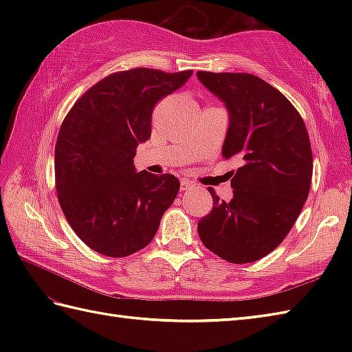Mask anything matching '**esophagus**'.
I'll return each instance as SVG.
<instances>
[{"instance_id": "esophagus-1", "label": "esophagus", "mask_w": 352, "mask_h": 352, "mask_svg": "<svg viewBox=\"0 0 352 352\" xmlns=\"http://www.w3.org/2000/svg\"><path fill=\"white\" fill-rule=\"evenodd\" d=\"M193 186H195V183H192L189 180H182V183H180L182 190H189V189L193 188Z\"/></svg>"}]
</instances>
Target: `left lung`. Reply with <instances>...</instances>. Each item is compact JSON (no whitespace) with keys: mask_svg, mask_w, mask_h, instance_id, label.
I'll list each match as a JSON object with an SVG mask.
<instances>
[{"mask_svg":"<svg viewBox=\"0 0 352 352\" xmlns=\"http://www.w3.org/2000/svg\"><path fill=\"white\" fill-rule=\"evenodd\" d=\"M226 104L228 130L222 157L241 164L231 172L233 198L212 188L210 214L198 222L207 250L230 263H252L278 246L309 197L313 155L307 129L280 91L252 74L197 72Z\"/></svg>","mask_w":352,"mask_h":352,"instance_id":"obj_1","label":"left lung"}]
</instances>
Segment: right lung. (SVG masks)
I'll use <instances>...</instances> for the list:
<instances>
[{
  "instance_id": "right-lung-1",
  "label": "right lung",
  "mask_w": 352,
  "mask_h": 352,
  "mask_svg": "<svg viewBox=\"0 0 352 352\" xmlns=\"http://www.w3.org/2000/svg\"><path fill=\"white\" fill-rule=\"evenodd\" d=\"M136 68L110 74L78 98L56 142V189L71 228L89 248L126 257L153 241L180 189L172 174L138 172L136 148L151 138L157 101L190 78Z\"/></svg>"
}]
</instances>
